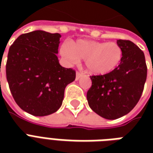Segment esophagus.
<instances>
[{
	"label": "esophagus",
	"mask_w": 153,
	"mask_h": 153,
	"mask_svg": "<svg viewBox=\"0 0 153 153\" xmlns=\"http://www.w3.org/2000/svg\"><path fill=\"white\" fill-rule=\"evenodd\" d=\"M83 73H81V72H79V71H77V72H76V77H75V79H76V80L79 79L80 77L83 75Z\"/></svg>",
	"instance_id": "obj_1"
}]
</instances>
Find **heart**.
<instances>
[{
	"label": "heart",
	"mask_w": 153,
	"mask_h": 153,
	"mask_svg": "<svg viewBox=\"0 0 153 153\" xmlns=\"http://www.w3.org/2000/svg\"><path fill=\"white\" fill-rule=\"evenodd\" d=\"M60 53L69 65L85 60L90 73L106 74L115 70L123 58V50L115 42H102L93 40H77L61 45Z\"/></svg>",
	"instance_id": "heart-1"
}]
</instances>
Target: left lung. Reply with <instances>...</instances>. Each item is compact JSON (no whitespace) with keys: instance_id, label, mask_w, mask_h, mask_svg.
I'll list each match as a JSON object with an SVG mask.
<instances>
[{"instance_id":"8db88e82","label":"left lung","mask_w":153,"mask_h":153,"mask_svg":"<svg viewBox=\"0 0 153 153\" xmlns=\"http://www.w3.org/2000/svg\"><path fill=\"white\" fill-rule=\"evenodd\" d=\"M123 58L115 70L103 75H92L87 93L88 105L94 112L115 120L134 109L142 96L148 68L143 51L129 40L120 39Z\"/></svg>"}]
</instances>
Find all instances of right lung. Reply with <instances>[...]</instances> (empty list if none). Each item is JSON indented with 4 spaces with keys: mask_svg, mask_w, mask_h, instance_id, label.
Listing matches in <instances>:
<instances>
[{
    "mask_svg": "<svg viewBox=\"0 0 153 153\" xmlns=\"http://www.w3.org/2000/svg\"><path fill=\"white\" fill-rule=\"evenodd\" d=\"M60 34L37 30L19 36L9 49L5 72L9 88L22 110L35 116L56 112L75 70L60 65Z\"/></svg>",
    "mask_w": 153,
    "mask_h": 153,
    "instance_id": "add662e5",
    "label": "right lung"
}]
</instances>
